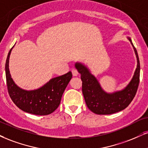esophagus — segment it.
Masks as SVG:
<instances>
[{"instance_id": "esophagus-1", "label": "esophagus", "mask_w": 148, "mask_h": 148, "mask_svg": "<svg viewBox=\"0 0 148 148\" xmlns=\"http://www.w3.org/2000/svg\"><path fill=\"white\" fill-rule=\"evenodd\" d=\"M72 74H73V76H78V74H79V72H78V71L76 70V69H72Z\"/></svg>"}]
</instances>
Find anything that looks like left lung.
<instances>
[{"label": "left lung", "instance_id": "1", "mask_svg": "<svg viewBox=\"0 0 148 148\" xmlns=\"http://www.w3.org/2000/svg\"><path fill=\"white\" fill-rule=\"evenodd\" d=\"M129 40L134 48L137 58V67L134 76L125 89L121 91L106 93L102 90L99 82L83 64L76 63L75 67L81 74L82 92L87 106L97 114H111L125 109L133 100L139 84L140 62L138 53L130 38Z\"/></svg>", "mask_w": 148, "mask_h": 148}]
</instances>
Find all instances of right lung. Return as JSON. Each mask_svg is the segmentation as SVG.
Here are the masks:
<instances>
[{
    "instance_id": "obj_1",
    "label": "right lung",
    "mask_w": 148,
    "mask_h": 148,
    "mask_svg": "<svg viewBox=\"0 0 148 148\" xmlns=\"http://www.w3.org/2000/svg\"><path fill=\"white\" fill-rule=\"evenodd\" d=\"M9 51L5 63L7 86L9 95L14 104L25 112L36 115H48L59 106L62 95L72 77L71 72L51 79L38 90L27 91L18 87L11 78L9 70Z\"/></svg>"
}]
</instances>
